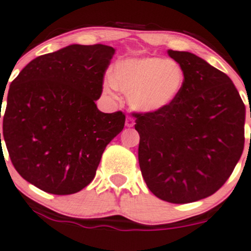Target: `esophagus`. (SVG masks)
Instances as JSON below:
<instances>
[{"label":"esophagus","mask_w":251,"mask_h":251,"mask_svg":"<svg viewBox=\"0 0 251 251\" xmlns=\"http://www.w3.org/2000/svg\"><path fill=\"white\" fill-rule=\"evenodd\" d=\"M134 125H135L134 118H131V117H126V126H128V128H133Z\"/></svg>","instance_id":"1"}]
</instances>
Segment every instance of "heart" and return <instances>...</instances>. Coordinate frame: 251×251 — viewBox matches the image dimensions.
I'll return each mask as SVG.
<instances>
[{"label":"heart","mask_w":251,"mask_h":251,"mask_svg":"<svg viewBox=\"0 0 251 251\" xmlns=\"http://www.w3.org/2000/svg\"><path fill=\"white\" fill-rule=\"evenodd\" d=\"M184 84V71L176 61L161 57L128 58L115 65L111 78L104 80V92L116 98L120 90L128 95L135 110L154 114L176 102Z\"/></svg>","instance_id":"b5f03b06"}]
</instances>
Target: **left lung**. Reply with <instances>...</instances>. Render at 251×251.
Wrapping results in <instances>:
<instances>
[{
	"label": "left lung",
	"instance_id": "left-lung-1",
	"mask_svg": "<svg viewBox=\"0 0 251 251\" xmlns=\"http://www.w3.org/2000/svg\"><path fill=\"white\" fill-rule=\"evenodd\" d=\"M167 53L184 71V88L165 110L134 114L139 163L151 193L186 204L213 194L231 176L244 148L246 106L225 73L193 53Z\"/></svg>",
	"mask_w": 251,
	"mask_h": 251
}]
</instances>
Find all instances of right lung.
I'll use <instances>...</instances> for the list:
<instances>
[{"mask_svg":"<svg viewBox=\"0 0 251 251\" xmlns=\"http://www.w3.org/2000/svg\"><path fill=\"white\" fill-rule=\"evenodd\" d=\"M114 54L106 45H70L35 58L10 84L4 115L0 109L2 141L20 176L45 192L88 186L122 131V111L104 114L96 105Z\"/></svg>","mask_w":251,"mask_h":251,"instance_id":"add662e5","label":"right lung"}]
</instances>
